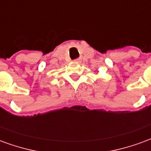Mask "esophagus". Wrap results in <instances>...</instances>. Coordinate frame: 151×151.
<instances>
[{"instance_id":"obj_1","label":"esophagus","mask_w":151,"mask_h":151,"mask_svg":"<svg viewBox=\"0 0 151 151\" xmlns=\"http://www.w3.org/2000/svg\"><path fill=\"white\" fill-rule=\"evenodd\" d=\"M81 60V58H77V59H75V61H77V62H79Z\"/></svg>"}]
</instances>
